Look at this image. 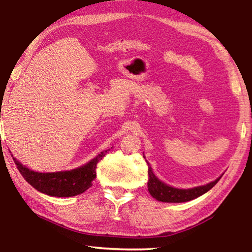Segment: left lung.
<instances>
[{
  "label": "left lung",
  "instance_id": "1",
  "mask_svg": "<svg viewBox=\"0 0 252 252\" xmlns=\"http://www.w3.org/2000/svg\"><path fill=\"white\" fill-rule=\"evenodd\" d=\"M144 157V153H143ZM147 161V160H146ZM148 163V191L158 201L161 202H169V203H179V202H187L190 200H193L195 198L200 197V195L208 192L209 190L216 186L222 174L219 178H217L215 181H211L203 186H198L193 188H188V189H181V188H174L172 186H169L163 181H161L155 173L152 171V168L150 167V163Z\"/></svg>",
  "mask_w": 252,
  "mask_h": 252
}]
</instances>
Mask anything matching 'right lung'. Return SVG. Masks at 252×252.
I'll use <instances>...</instances> for the list:
<instances>
[{"label":"right lung","mask_w":252,"mask_h":252,"mask_svg":"<svg viewBox=\"0 0 252 252\" xmlns=\"http://www.w3.org/2000/svg\"><path fill=\"white\" fill-rule=\"evenodd\" d=\"M108 151H102L87 163L72 170H63L55 172H39L29 169L27 165L13 157L14 163L20 173L33 188L42 193L51 197L69 198L83 193L92 187L96 177V164L105 157Z\"/></svg>","instance_id":"right-lung-1"}]
</instances>
